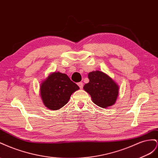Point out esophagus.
<instances>
[{
	"instance_id": "obj_1",
	"label": "esophagus",
	"mask_w": 158,
	"mask_h": 158,
	"mask_svg": "<svg viewBox=\"0 0 158 158\" xmlns=\"http://www.w3.org/2000/svg\"><path fill=\"white\" fill-rule=\"evenodd\" d=\"M78 85H79V87L80 89H83V83L82 82H79L78 83Z\"/></svg>"
}]
</instances>
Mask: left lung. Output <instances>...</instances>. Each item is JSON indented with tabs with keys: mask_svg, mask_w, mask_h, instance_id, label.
<instances>
[{
	"mask_svg": "<svg viewBox=\"0 0 158 158\" xmlns=\"http://www.w3.org/2000/svg\"><path fill=\"white\" fill-rule=\"evenodd\" d=\"M89 82L85 84L84 90L91 97L94 104L102 108L114 105L118 96L119 87L112 78L100 71L90 72Z\"/></svg>",
	"mask_w": 158,
	"mask_h": 158,
	"instance_id": "obj_1",
	"label": "left lung"
}]
</instances>
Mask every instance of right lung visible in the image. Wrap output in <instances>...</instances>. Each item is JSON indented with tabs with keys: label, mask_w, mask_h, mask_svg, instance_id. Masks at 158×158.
I'll return each mask as SVG.
<instances>
[{
	"label": "right lung",
	"mask_w": 158,
	"mask_h": 158,
	"mask_svg": "<svg viewBox=\"0 0 158 158\" xmlns=\"http://www.w3.org/2000/svg\"><path fill=\"white\" fill-rule=\"evenodd\" d=\"M79 89L66 74L54 72L40 85V95L44 105L55 110L65 106L71 94Z\"/></svg>",
	"instance_id": "1"
}]
</instances>
